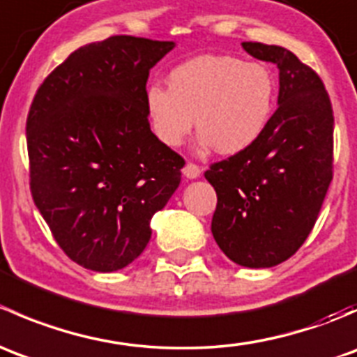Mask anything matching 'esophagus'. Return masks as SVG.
<instances>
[{
	"label": "esophagus",
	"instance_id": "1",
	"mask_svg": "<svg viewBox=\"0 0 357 357\" xmlns=\"http://www.w3.org/2000/svg\"><path fill=\"white\" fill-rule=\"evenodd\" d=\"M183 174H185L188 179H195V178H199V176L202 174V171H200L199 165L193 164V162H188V164H186L185 167H183Z\"/></svg>",
	"mask_w": 357,
	"mask_h": 357
}]
</instances>
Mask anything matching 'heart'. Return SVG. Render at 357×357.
Segmentation results:
<instances>
[{
    "label": "heart",
    "mask_w": 357,
    "mask_h": 357,
    "mask_svg": "<svg viewBox=\"0 0 357 357\" xmlns=\"http://www.w3.org/2000/svg\"><path fill=\"white\" fill-rule=\"evenodd\" d=\"M169 86L153 82L145 95L155 136L178 149L195 126L202 149L235 155L261 139L275 112L278 82L269 67L236 56L202 55L174 67Z\"/></svg>",
    "instance_id": "heart-1"
}]
</instances>
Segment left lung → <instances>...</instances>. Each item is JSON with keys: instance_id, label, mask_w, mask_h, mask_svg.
Wrapping results in <instances>:
<instances>
[{"instance_id": "left-lung-1", "label": "left lung", "mask_w": 357, "mask_h": 357, "mask_svg": "<svg viewBox=\"0 0 357 357\" xmlns=\"http://www.w3.org/2000/svg\"><path fill=\"white\" fill-rule=\"evenodd\" d=\"M242 46L278 66V109L255 145L205 171L218 193L212 235L236 264L271 268L302 247L321 211L333 178V109L321 77L289 50Z\"/></svg>"}]
</instances>
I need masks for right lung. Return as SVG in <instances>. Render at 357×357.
Here are the masks:
<instances>
[{"mask_svg":"<svg viewBox=\"0 0 357 357\" xmlns=\"http://www.w3.org/2000/svg\"><path fill=\"white\" fill-rule=\"evenodd\" d=\"M172 46L135 36L81 46L29 109L32 199L60 248L91 271L131 264L181 181L185 158L153 135L145 105L150 68Z\"/></svg>","mask_w":357,"mask_h":357,"instance_id":"obj_1","label":"right lung"}]
</instances>
